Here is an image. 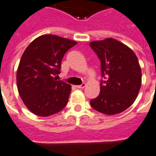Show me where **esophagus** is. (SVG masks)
Here are the masks:
<instances>
[{
	"mask_svg": "<svg viewBox=\"0 0 156 156\" xmlns=\"http://www.w3.org/2000/svg\"><path fill=\"white\" fill-rule=\"evenodd\" d=\"M85 87H86V83H83V84L78 85V86H77V88H84Z\"/></svg>",
	"mask_w": 156,
	"mask_h": 156,
	"instance_id": "1",
	"label": "esophagus"
}]
</instances>
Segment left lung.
I'll return each mask as SVG.
<instances>
[{
  "label": "left lung",
  "mask_w": 156,
  "mask_h": 156,
  "mask_svg": "<svg viewBox=\"0 0 156 156\" xmlns=\"http://www.w3.org/2000/svg\"><path fill=\"white\" fill-rule=\"evenodd\" d=\"M101 62L100 94L90 101L92 108L114 115L124 111L137 98L141 87V68L133 50L114 38L90 42Z\"/></svg>",
  "instance_id": "obj_1"
}]
</instances>
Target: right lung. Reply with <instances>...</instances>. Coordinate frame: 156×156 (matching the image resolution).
Listing matches in <instances>:
<instances>
[{
    "instance_id": "obj_1",
    "label": "right lung",
    "mask_w": 156,
    "mask_h": 156,
    "mask_svg": "<svg viewBox=\"0 0 156 156\" xmlns=\"http://www.w3.org/2000/svg\"><path fill=\"white\" fill-rule=\"evenodd\" d=\"M77 41L51 34L34 39L23 52L16 72L20 97L30 111L41 117L65 108L71 85L59 81L62 59Z\"/></svg>"
}]
</instances>
